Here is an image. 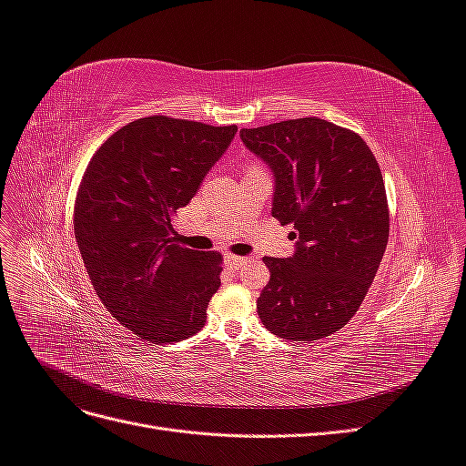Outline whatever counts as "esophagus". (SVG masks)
<instances>
[{"mask_svg":"<svg viewBox=\"0 0 466 466\" xmlns=\"http://www.w3.org/2000/svg\"><path fill=\"white\" fill-rule=\"evenodd\" d=\"M225 264H228L229 268H241L245 264V258L235 257V255H228V257H225Z\"/></svg>","mask_w":466,"mask_h":466,"instance_id":"1","label":"esophagus"}]
</instances>
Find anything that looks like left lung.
I'll return each mask as SVG.
<instances>
[{
	"instance_id": "1",
	"label": "left lung",
	"mask_w": 466,
	"mask_h": 466,
	"mask_svg": "<svg viewBox=\"0 0 466 466\" xmlns=\"http://www.w3.org/2000/svg\"><path fill=\"white\" fill-rule=\"evenodd\" d=\"M274 175L272 216L298 231L289 258L264 262L270 281L257 301L264 327L311 342L356 315L389 241L385 182L361 136L320 118L241 130Z\"/></svg>"
}]
</instances>
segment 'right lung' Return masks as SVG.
<instances>
[{"label":"right lung","mask_w":466,"mask_h":466,"mask_svg":"<svg viewBox=\"0 0 466 466\" xmlns=\"http://www.w3.org/2000/svg\"><path fill=\"white\" fill-rule=\"evenodd\" d=\"M237 126L139 118L96 149L76 198V241L98 299L147 342H178L206 322L221 255L177 245L173 216L228 151Z\"/></svg>","instance_id":"obj_1"}]
</instances>
